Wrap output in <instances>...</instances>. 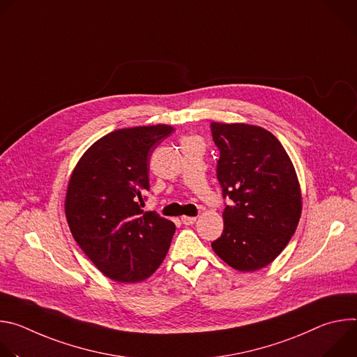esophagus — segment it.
<instances>
[{
	"label": "esophagus",
	"mask_w": 357,
	"mask_h": 357,
	"mask_svg": "<svg viewBox=\"0 0 357 357\" xmlns=\"http://www.w3.org/2000/svg\"><path fill=\"white\" fill-rule=\"evenodd\" d=\"M181 220H182V223H183V225L189 226V225H193V223L196 222V218H192V216H182V218H181Z\"/></svg>",
	"instance_id": "obj_1"
}]
</instances>
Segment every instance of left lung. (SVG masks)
Here are the masks:
<instances>
[{"mask_svg": "<svg viewBox=\"0 0 357 357\" xmlns=\"http://www.w3.org/2000/svg\"><path fill=\"white\" fill-rule=\"evenodd\" d=\"M220 151L218 179L225 229L212 243L218 256L238 271H257L273 263L296 230L302 195L291 158L266 128L243 123L211 124Z\"/></svg>", "mask_w": 357, "mask_h": 357, "instance_id": "1", "label": "left lung"}]
</instances>
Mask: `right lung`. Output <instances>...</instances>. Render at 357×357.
Wrapping results in <instances>:
<instances>
[{
    "instance_id": "add662e5",
    "label": "right lung",
    "mask_w": 357,
    "mask_h": 357,
    "mask_svg": "<svg viewBox=\"0 0 357 357\" xmlns=\"http://www.w3.org/2000/svg\"><path fill=\"white\" fill-rule=\"evenodd\" d=\"M172 131L167 124L116 130L90 145L70 175L65 215L72 236L113 281L146 280L169 250L175 225L141 205L148 157Z\"/></svg>"
}]
</instances>
